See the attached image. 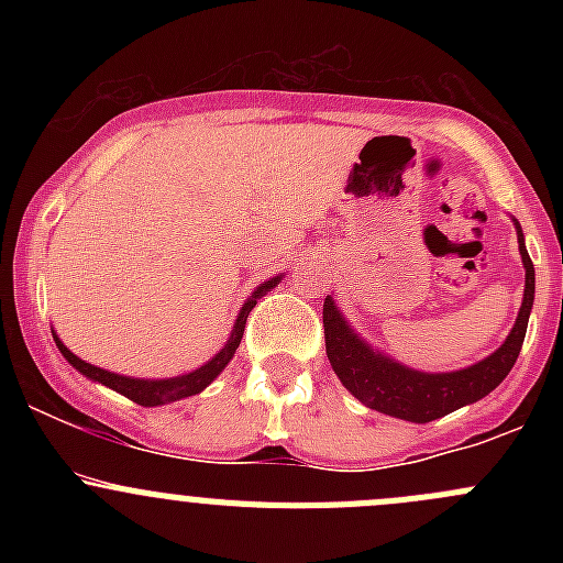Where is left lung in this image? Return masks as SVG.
<instances>
[{"instance_id": "8db88e82", "label": "left lung", "mask_w": 563, "mask_h": 563, "mask_svg": "<svg viewBox=\"0 0 563 563\" xmlns=\"http://www.w3.org/2000/svg\"><path fill=\"white\" fill-rule=\"evenodd\" d=\"M520 255L526 266V294L512 332L496 354L457 373H419L376 354L371 345L356 338L354 329H349L332 299H327L323 302L327 356L343 387L360 397L365 406L389 417L408 419V422H433L496 389L518 362L533 305V264L528 258L523 234H520Z\"/></svg>"}]
</instances>
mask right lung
<instances>
[{"label":"right lung","mask_w":563,"mask_h":563,"mask_svg":"<svg viewBox=\"0 0 563 563\" xmlns=\"http://www.w3.org/2000/svg\"><path fill=\"white\" fill-rule=\"evenodd\" d=\"M280 283V277H272V280H266L264 286L258 288V291L253 294V299H247L245 308H242L240 318H236L234 323V332H231V340L225 343V349L220 351V354L212 356V362H207L203 367H198V371L187 373V376H179V378H163V382H144V378H128V376H117V373H108V371H100V367L89 365V362L78 360L73 351L65 349V343H62L59 338L54 334L56 345H59L62 356H65L67 362H70L73 367H76L78 373H84V376H89L92 382H100L106 384V387H111L113 391H119V395H124L128 400L139 402V406H163V402H174V400H181V397H190V395H198L201 389H207L209 384L214 382V378L220 376V371H223L225 365L231 362V356H234V351L240 349V340H242V332H245V323H247V313L255 308V299L264 297L266 291H269L272 286H277Z\"/></svg>","instance_id":"right-lung-1"}]
</instances>
